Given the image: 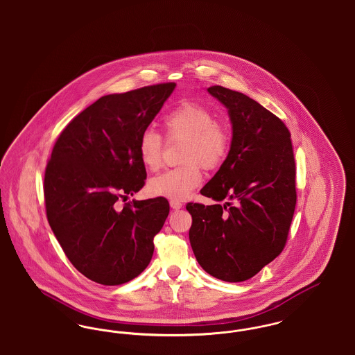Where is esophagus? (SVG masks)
<instances>
[{
	"label": "esophagus",
	"instance_id": "1",
	"mask_svg": "<svg viewBox=\"0 0 355 355\" xmlns=\"http://www.w3.org/2000/svg\"><path fill=\"white\" fill-rule=\"evenodd\" d=\"M182 203L180 202V201H170V207L173 209V210H180V209H182Z\"/></svg>",
	"mask_w": 355,
	"mask_h": 355
}]
</instances>
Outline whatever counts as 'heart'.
<instances>
[{
	"instance_id": "1",
	"label": "heart",
	"mask_w": 355,
	"mask_h": 355,
	"mask_svg": "<svg viewBox=\"0 0 355 355\" xmlns=\"http://www.w3.org/2000/svg\"><path fill=\"white\" fill-rule=\"evenodd\" d=\"M164 126L169 139L185 141L182 162L186 165L153 177L148 190L155 197L181 201L202 181L198 165L210 170L223 162L229 152L230 135L209 107L196 102H184L174 107L164 119ZM162 149V138L154 130H145L138 139L137 150L146 169L161 166Z\"/></svg>"
}]
</instances>
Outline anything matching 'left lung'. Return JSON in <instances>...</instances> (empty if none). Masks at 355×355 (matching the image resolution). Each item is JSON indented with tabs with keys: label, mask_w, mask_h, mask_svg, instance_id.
Wrapping results in <instances>:
<instances>
[{
	"label": "left lung",
	"mask_w": 355,
	"mask_h": 355,
	"mask_svg": "<svg viewBox=\"0 0 355 355\" xmlns=\"http://www.w3.org/2000/svg\"><path fill=\"white\" fill-rule=\"evenodd\" d=\"M207 92L227 109L232 142L201 194L216 205L187 203L189 239L203 270L242 282L285 248L297 202L295 162L285 123L261 103L222 86ZM223 199L234 200L220 205Z\"/></svg>",
	"instance_id": "obj_1"
}]
</instances>
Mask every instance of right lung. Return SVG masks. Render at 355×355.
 <instances>
[{
	"instance_id": "add662e5",
	"label": "right lung",
	"mask_w": 355,
	"mask_h": 355,
	"mask_svg": "<svg viewBox=\"0 0 355 355\" xmlns=\"http://www.w3.org/2000/svg\"><path fill=\"white\" fill-rule=\"evenodd\" d=\"M174 87L103 96L71 119L53 148L44 180L48 220L73 266L97 284H126L150 263L168 200L117 202L145 185L138 139Z\"/></svg>"
}]
</instances>
